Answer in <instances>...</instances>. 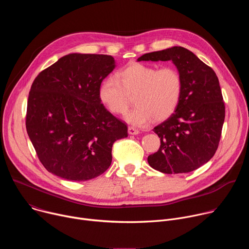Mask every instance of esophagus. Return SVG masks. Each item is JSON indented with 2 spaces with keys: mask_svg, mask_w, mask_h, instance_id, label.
Segmentation results:
<instances>
[{
  "mask_svg": "<svg viewBox=\"0 0 249 249\" xmlns=\"http://www.w3.org/2000/svg\"><path fill=\"white\" fill-rule=\"evenodd\" d=\"M128 133L130 135H138L140 133V131L134 127H128Z\"/></svg>",
  "mask_w": 249,
  "mask_h": 249,
  "instance_id": "esophagus-1",
  "label": "esophagus"
}]
</instances>
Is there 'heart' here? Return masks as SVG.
Listing matches in <instances>:
<instances>
[{
    "label": "heart",
    "instance_id": "heart-1",
    "mask_svg": "<svg viewBox=\"0 0 249 249\" xmlns=\"http://www.w3.org/2000/svg\"><path fill=\"white\" fill-rule=\"evenodd\" d=\"M182 78L172 67L132 63L105 79L98 89V98L112 114H123L131 103L137 104L124 119L135 126H144L170 117L178 106L182 94Z\"/></svg>",
    "mask_w": 249,
    "mask_h": 249
}]
</instances>
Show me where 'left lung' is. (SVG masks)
<instances>
[{"mask_svg":"<svg viewBox=\"0 0 249 249\" xmlns=\"http://www.w3.org/2000/svg\"><path fill=\"white\" fill-rule=\"evenodd\" d=\"M140 61H172L182 78V94L174 113L154 128L160 138L149 164L162 173H186L215 155L225 121V103L214 70L181 46L144 54Z\"/></svg>","mask_w":249,"mask_h":249,"instance_id":"1","label":"left lung"}]
</instances>
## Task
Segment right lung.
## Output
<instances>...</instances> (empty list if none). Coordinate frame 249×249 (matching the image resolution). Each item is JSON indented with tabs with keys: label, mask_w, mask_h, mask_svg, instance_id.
<instances>
[{
	"label": "right lung",
	"mask_w": 249,
	"mask_h": 249,
	"mask_svg": "<svg viewBox=\"0 0 249 249\" xmlns=\"http://www.w3.org/2000/svg\"><path fill=\"white\" fill-rule=\"evenodd\" d=\"M116 67L112 56L72 53L35 78L28 95L26 131L39 160L61 178L86 181L107 169L114 142L128 137L125 123L98 98Z\"/></svg>",
	"instance_id": "obj_1"
}]
</instances>
